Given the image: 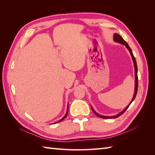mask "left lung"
<instances>
[{
  "label": "left lung",
  "mask_w": 155,
  "mask_h": 155,
  "mask_svg": "<svg viewBox=\"0 0 155 155\" xmlns=\"http://www.w3.org/2000/svg\"><path fill=\"white\" fill-rule=\"evenodd\" d=\"M114 40L115 41H116V42H118V43H121V44L124 45L126 46V47H127V49L129 50L130 53V55H131V56H132V58H133V63H134V69H135V91H134V96H133V100H131V101H130V104H129L127 107L122 112H120V114H118V115H116V116H104L100 115V114H97L96 112L94 110V109H92H92L93 112H94V113H95L98 117H100V118H105V119L116 118H118V117H119V116H121V114H123L124 113V112H125V111L128 109V107H129V105H130L131 103H132V102L133 101V100H134V98L136 97V96H137V91H138V68H137V61H136L135 58L134 57V55H133V54L132 50H131L130 48L129 47V45L127 44V42H126L125 41H124V39L122 38V37H121L120 35H118V34H115L114 35Z\"/></svg>",
  "instance_id": "1"
}]
</instances>
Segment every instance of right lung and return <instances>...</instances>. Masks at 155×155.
I'll list each match as a JSON object with an SVG mask.
<instances>
[{
  "mask_svg": "<svg viewBox=\"0 0 155 155\" xmlns=\"http://www.w3.org/2000/svg\"><path fill=\"white\" fill-rule=\"evenodd\" d=\"M67 114H68V109H67V113H66V115H65V116H64V117H63V118H62V119H61V120H60V121H58V122H60V121H62V120H64V118H66V117H67Z\"/></svg>",
  "mask_w": 155,
  "mask_h": 155,
  "instance_id": "obj_1",
  "label": "right lung"
}]
</instances>
